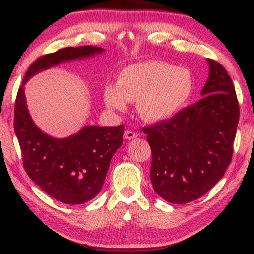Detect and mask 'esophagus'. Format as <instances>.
<instances>
[{"label":"esophagus","instance_id":"obj_1","mask_svg":"<svg viewBox=\"0 0 254 254\" xmlns=\"http://www.w3.org/2000/svg\"><path fill=\"white\" fill-rule=\"evenodd\" d=\"M124 137L126 138V140H133V138L137 137V134L134 133V131H131V130H126L124 133Z\"/></svg>","mask_w":254,"mask_h":254}]
</instances>
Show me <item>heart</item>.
I'll use <instances>...</instances> for the list:
<instances>
[{"mask_svg": "<svg viewBox=\"0 0 254 254\" xmlns=\"http://www.w3.org/2000/svg\"><path fill=\"white\" fill-rule=\"evenodd\" d=\"M193 91L194 78L189 69L150 60L125 68L117 85L105 86L104 102L117 111L126 109V102L137 103L138 113L143 119L163 121L182 111Z\"/></svg>", "mask_w": 254, "mask_h": 254, "instance_id": "obj_1", "label": "heart"}]
</instances>
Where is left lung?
<instances>
[{"label": "left lung", "instance_id": "obj_1", "mask_svg": "<svg viewBox=\"0 0 254 254\" xmlns=\"http://www.w3.org/2000/svg\"><path fill=\"white\" fill-rule=\"evenodd\" d=\"M207 61L209 77L202 98L169 120L142 129L151 148L152 187L171 203L204 195L231 163L239 120L237 96L223 65Z\"/></svg>", "mask_w": 254, "mask_h": 254}]
</instances>
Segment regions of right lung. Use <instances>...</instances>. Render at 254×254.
Returning a JSON list of instances; mask_svg holds the SVG:
<instances>
[{"mask_svg": "<svg viewBox=\"0 0 254 254\" xmlns=\"http://www.w3.org/2000/svg\"><path fill=\"white\" fill-rule=\"evenodd\" d=\"M103 51L97 46H79L43 55L30 65L17 92L13 128L24 169L44 192L67 204L88 202L100 192L111 158L123 144L125 127L86 126L67 138L48 136L31 119L24 85L37 72Z\"/></svg>", "mask_w": 254, "mask_h": 254, "instance_id": "1", "label": "right lung"}]
</instances>
